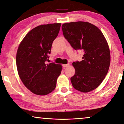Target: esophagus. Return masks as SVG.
Listing matches in <instances>:
<instances>
[{
	"label": "esophagus",
	"mask_w": 124,
	"mask_h": 124,
	"mask_svg": "<svg viewBox=\"0 0 124 124\" xmlns=\"http://www.w3.org/2000/svg\"><path fill=\"white\" fill-rule=\"evenodd\" d=\"M63 67H67L69 66V64H63Z\"/></svg>",
	"instance_id": "34e87169"
}]
</instances>
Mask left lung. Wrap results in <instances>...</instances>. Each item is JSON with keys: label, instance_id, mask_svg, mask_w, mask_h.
Segmentation results:
<instances>
[{"label": "left lung", "instance_id": "left-lung-1", "mask_svg": "<svg viewBox=\"0 0 124 124\" xmlns=\"http://www.w3.org/2000/svg\"><path fill=\"white\" fill-rule=\"evenodd\" d=\"M63 36L75 50H82L81 61L72 64L75 75L71 78L76 90L88 92L96 88L104 80L110 64V52L104 36L88 22H77L62 25Z\"/></svg>", "mask_w": 124, "mask_h": 124}]
</instances>
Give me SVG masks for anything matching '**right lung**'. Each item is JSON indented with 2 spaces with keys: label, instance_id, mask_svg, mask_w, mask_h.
Segmentation results:
<instances>
[{
  "label": "right lung",
  "instance_id": "add662e5",
  "mask_svg": "<svg viewBox=\"0 0 124 124\" xmlns=\"http://www.w3.org/2000/svg\"><path fill=\"white\" fill-rule=\"evenodd\" d=\"M61 24L39 25L27 33L18 47L16 64L20 78L25 86L38 95H46L55 89L62 66L46 64L53 42Z\"/></svg>",
  "mask_w": 124,
  "mask_h": 124
}]
</instances>
